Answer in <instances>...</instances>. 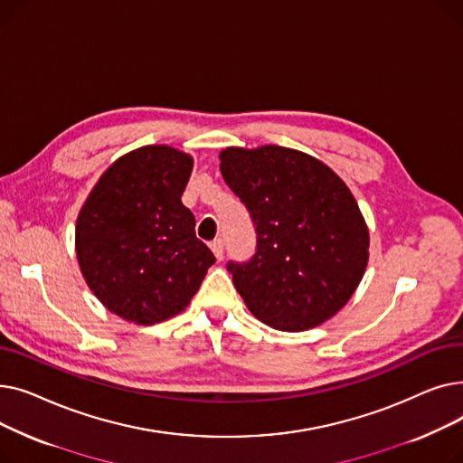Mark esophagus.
<instances>
[{"label": "esophagus", "mask_w": 463, "mask_h": 463, "mask_svg": "<svg viewBox=\"0 0 463 463\" xmlns=\"http://www.w3.org/2000/svg\"><path fill=\"white\" fill-rule=\"evenodd\" d=\"M210 248H212V251H213V255H215V259H217V260H222V259H223L225 244H223V240H222V238H217V240H213V241H212V244H210Z\"/></svg>", "instance_id": "obj_1"}]
</instances>
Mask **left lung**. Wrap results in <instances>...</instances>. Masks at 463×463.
Returning <instances> with one entry per match:
<instances>
[{"instance_id": "8db88e82", "label": "left lung", "mask_w": 463, "mask_h": 463, "mask_svg": "<svg viewBox=\"0 0 463 463\" xmlns=\"http://www.w3.org/2000/svg\"><path fill=\"white\" fill-rule=\"evenodd\" d=\"M219 159L257 234L250 260L227 262L250 311L285 332L330 319L368 264V229L347 185L321 161L281 146L227 148Z\"/></svg>"}]
</instances>
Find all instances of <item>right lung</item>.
Listing matches in <instances>:
<instances>
[{"mask_svg": "<svg viewBox=\"0 0 463 463\" xmlns=\"http://www.w3.org/2000/svg\"><path fill=\"white\" fill-rule=\"evenodd\" d=\"M193 159L144 146L97 182L77 219V257L93 295L137 325L161 323L197 293L213 253L182 204Z\"/></svg>", "mask_w": 463, "mask_h": 463, "instance_id": "add662e5", "label": "right lung"}]
</instances>
